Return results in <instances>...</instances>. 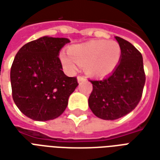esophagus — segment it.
<instances>
[{"label":"esophagus","mask_w":160,"mask_h":160,"mask_svg":"<svg viewBox=\"0 0 160 160\" xmlns=\"http://www.w3.org/2000/svg\"><path fill=\"white\" fill-rule=\"evenodd\" d=\"M77 80H78V82H81V81H84V80H86V78L82 75H79V76L77 77Z\"/></svg>","instance_id":"1"}]
</instances>
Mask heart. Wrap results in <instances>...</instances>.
I'll use <instances>...</instances> for the list:
<instances>
[{"mask_svg": "<svg viewBox=\"0 0 160 160\" xmlns=\"http://www.w3.org/2000/svg\"><path fill=\"white\" fill-rule=\"evenodd\" d=\"M121 56L122 49L118 42L99 39L71 46L68 54H60V60L69 72H74L79 64L84 66L89 75L105 76L117 68Z\"/></svg>", "mask_w": 160, "mask_h": 160, "instance_id": "1", "label": "heart"}]
</instances>
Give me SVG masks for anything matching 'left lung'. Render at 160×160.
Segmentation results:
<instances>
[{"mask_svg": "<svg viewBox=\"0 0 160 160\" xmlns=\"http://www.w3.org/2000/svg\"><path fill=\"white\" fill-rule=\"evenodd\" d=\"M116 39L122 49L117 68L104 79L89 80L92 84L89 107L104 120H116L133 111L141 100L146 81L141 52L127 40Z\"/></svg>", "mask_w": 160, "mask_h": 160, "instance_id": "8db88e82", "label": "left lung"}]
</instances>
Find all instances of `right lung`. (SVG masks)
I'll use <instances>...</instances> for the list:
<instances>
[{
    "mask_svg": "<svg viewBox=\"0 0 160 160\" xmlns=\"http://www.w3.org/2000/svg\"><path fill=\"white\" fill-rule=\"evenodd\" d=\"M69 39L42 37L19 49L11 67L12 99L19 111L35 121L58 118L75 90L76 77L63 73L59 52Z\"/></svg>",
    "mask_w": 160,
    "mask_h": 160,
    "instance_id": "obj_1",
    "label": "right lung"
}]
</instances>
